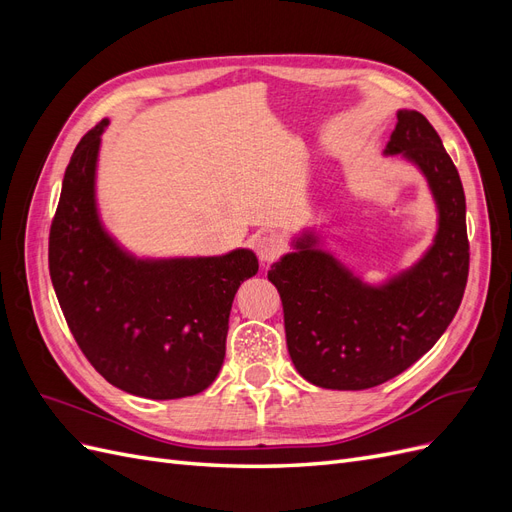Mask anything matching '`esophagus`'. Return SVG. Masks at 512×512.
Listing matches in <instances>:
<instances>
[{"label":"esophagus","mask_w":512,"mask_h":512,"mask_svg":"<svg viewBox=\"0 0 512 512\" xmlns=\"http://www.w3.org/2000/svg\"><path fill=\"white\" fill-rule=\"evenodd\" d=\"M256 252H258V258H260L262 265H271L273 260H277V258L282 256L284 245L275 235H265V237L258 239Z\"/></svg>","instance_id":"esophagus-1"}]
</instances>
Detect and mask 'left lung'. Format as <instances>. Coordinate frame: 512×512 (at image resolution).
Returning <instances> with one entry per match:
<instances>
[{"label":"left lung","mask_w":512,"mask_h":512,"mask_svg":"<svg viewBox=\"0 0 512 512\" xmlns=\"http://www.w3.org/2000/svg\"><path fill=\"white\" fill-rule=\"evenodd\" d=\"M384 153L423 170L440 222L429 252L382 288L367 286L303 235L275 262L290 359L322 389L363 391L399 376L438 342L468 284L466 194L438 132L418 111H399Z\"/></svg>","instance_id":"left-lung-1"}]
</instances>
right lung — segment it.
Wrapping results in <instances>:
<instances>
[{"label":"right lung","mask_w":512,"mask_h":512,"mask_svg":"<svg viewBox=\"0 0 512 512\" xmlns=\"http://www.w3.org/2000/svg\"><path fill=\"white\" fill-rule=\"evenodd\" d=\"M102 119L76 145L49 235V271L76 344L117 389L190 397L220 374L232 299L256 254L136 260L106 235L96 209Z\"/></svg>","instance_id":"right-lung-1"}]
</instances>
